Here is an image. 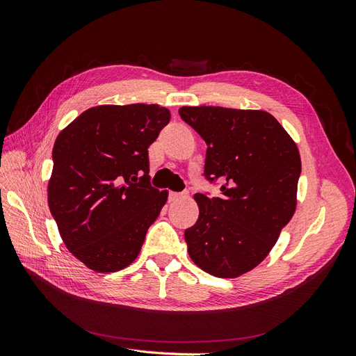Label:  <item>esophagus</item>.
Segmentation results:
<instances>
[{"label": "esophagus", "mask_w": 356, "mask_h": 356, "mask_svg": "<svg viewBox=\"0 0 356 356\" xmlns=\"http://www.w3.org/2000/svg\"><path fill=\"white\" fill-rule=\"evenodd\" d=\"M187 195L186 193H175V191H170V195H169V199H170V202H177V200H181V199H184Z\"/></svg>", "instance_id": "obj_1"}]
</instances>
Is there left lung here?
<instances>
[{
    "label": "left lung",
    "mask_w": 356,
    "mask_h": 356,
    "mask_svg": "<svg viewBox=\"0 0 356 356\" xmlns=\"http://www.w3.org/2000/svg\"><path fill=\"white\" fill-rule=\"evenodd\" d=\"M179 115L208 145L204 177L222 182L220 197L195 195L199 218L184 233L190 258L212 276L238 277L264 260L293 218L298 148L267 111L181 106Z\"/></svg>",
    "instance_id": "8db88e82"
}]
</instances>
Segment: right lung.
Returning a JSON list of instances; mask_svg holds the SVG:
<instances>
[{
  "instance_id": "1",
  "label": "right lung",
  "mask_w": 356,
  "mask_h": 356,
  "mask_svg": "<svg viewBox=\"0 0 356 356\" xmlns=\"http://www.w3.org/2000/svg\"><path fill=\"white\" fill-rule=\"evenodd\" d=\"M170 120L156 104L99 105L58 135L47 200L68 251L99 273L138 257L168 200L149 184L148 147Z\"/></svg>"
}]
</instances>
